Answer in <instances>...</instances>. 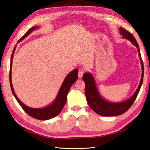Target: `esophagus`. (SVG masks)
<instances>
[{
  "mask_svg": "<svg viewBox=\"0 0 150 150\" xmlns=\"http://www.w3.org/2000/svg\"><path fill=\"white\" fill-rule=\"evenodd\" d=\"M84 70L83 69H81L79 71V73H78V77L79 79H81L83 77V75L84 74Z\"/></svg>",
  "mask_w": 150,
  "mask_h": 150,
  "instance_id": "obj_1",
  "label": "esophagus"
}]
</instances>
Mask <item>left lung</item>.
I'll return each mask as SVG.
<instances>
[{
  "mask_svg": "<svg viewBox=\"0 0 150 150\" xmlns=\"http://www.w3.org/2000/svg\"><path fill=\"white\" fill-rule=\"evenodd\" d=\"M119 33L122 36V38L129 40L132 44L135 46L138 49V55L140 59V64L142 66V76L140 81L137 91L133 94L131 97L129 99L125 100L121 102H111L106 100L100 94L98 89L97 88L96 81L92 73L87 72L85 73L83 76V79L85 83V96L88 104L94 112L102 116H117L123 114L131 107L132 103L135 101L136 98L138 94L142 84L143 83L144 77V64L142 60L140 51L138 43L136 40L134 36L127 31L125 29L119 28Z\"/></svg>",
  "mask_w": 150,
  "mask_h": 150,
  "instance_id": "obj_1",
  "label": "left lung"
}]
</instances>
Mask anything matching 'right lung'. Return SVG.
<instances>
[{
    "mask_svg": "<svg viewBox=\"0 0 150 150\" xmlns=\"http://www.w3.org/2000/svg\"><path fill=\"white\" fill-rule=\"evenodd\" d=\"M39 26L33 27L32 28L30 29L29 31L18 40V43L21 42V40H23V39H25L31 33L34 31V30L39 29ZM16 48V45L15 46L14 48H13L12 56H11L10 68V84L13 96L15 97V98L19 103V104L21 105V107L23 108V110L25 111L28 115L32 117L37 119H39V120H48V119L55 117L56 116L58 115V114L61 112L62 109L64 107V105L66 104L67 101V96L68 92H69L71 87L73 85V84L75 83L76 82V81L77 80L79 72L78 69H73L70 73H69V74L67 75L66 78H65V79L63 81V83L62 84V86L59 90L58 94H57L55 99L54 100V101L50 103V104L41 108H33L29 107V106L24 104L22 102L20 101V100L18 98L17 96H16L14 90H13V88L12 82V66L13 54H14Z\"/></svg>",
    "mask_w": 150,
    "mask_h": 150,
    "instance_id": "right-lung-1",
    "label": "right lung"
}]
</instances>
